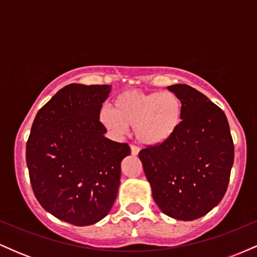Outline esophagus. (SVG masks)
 <instances>
[{
  "mask_svg": "<svg viewBox=\"0 0 257 257\" xmlns=\"http://www.w3.org/2000/svg\"><path fill=\"white\" fill-rule=\"evenodd\" d=\"M131 151H132V155H133V156H137L138 153H139V151H140V150H139L138 146L132 145V146H131Z\"/></svg>",
  "mask_w": 257,
  "mask_h": 257,
  "instance_id": "34e87169",
  "label": "esophagus"
}]
</instances>
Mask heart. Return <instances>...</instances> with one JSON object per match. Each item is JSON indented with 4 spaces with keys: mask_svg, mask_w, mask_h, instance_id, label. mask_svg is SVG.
I'll return each mask as SVG.
<instances>
[{
    "mask_svg": "<svg viewBox=\"0 0 257 257\" xmlns=\"http://www.w3.org/2000/svg\"><path fill=\"white\" fill-rule=\"evenodd\" d=\"M98 119L113 139L124 138L128 128H134L141 145L158 146L178 132L182 102L173 91L126 90L114 98L113 108H100Z\"/></svg>",
    "mask_w": 257,
    "mask_h": 257,
    "instance_id": "1",
    "label": "heart"
}]
</instances>
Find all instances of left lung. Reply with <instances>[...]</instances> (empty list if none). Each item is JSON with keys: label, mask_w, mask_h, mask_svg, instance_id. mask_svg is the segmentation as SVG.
I'll return each instance as SVG.
<instances>
[{"label": "left lung", "mask_w": 257, "mask_h": 257, "mask_svg": "<svg viewBox=\"0 0 257 257\" xmlns=\"http://www.w3.org/2000/svg\"><path fill=\"white\" fill-rule=\"evenodd\" d=\"M182 120L167 143L139 153L156 204L168 216L192 221L225 196L234 159L228 120L219 106L187 84L169 85Z\"/></svg>", "instance_id": "left-lung-1"}]
</instances>
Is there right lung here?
<instances>
[{"instance_id": "right-lung-1", "label": "right lung", "mask_w": 257, "mask_h": 257, "mask_svg": "<svg viewBox=\"0 0 257 257\" xmlns=\"http://www.w3.org/2000/svg\"><path fill=\"white\" fill-rule=\"evenodd\" d=\"M112 85L72 83L37 112L26 144L35 197L57 219L89 226L110 213L128 144L105 138L98 119Z\"/></svg>"}]
</instances>
